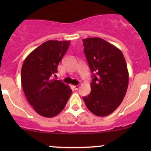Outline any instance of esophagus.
<instances>
[{
  "instance_id": "esophagus-1",
  "label": "esophagus",
  "mask_w": 151,
  "mask_h": 151,
  "mask_svg": "<svg viewBox=\"0 0 151 151\" xmlns=\"http://www.w3.org/2000/svg\"><path fill=\"white\" fill-rule=\"evenodd\" d=\"M73 88L74 90H78L79 88H80V85H73Z\"/></svg>"
}]
</instances>
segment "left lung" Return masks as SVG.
Masks as SVG:
<instances>
[{"label": "left lung", "instance_id": "8db88e82", "mask_svg": "<svg viewBox=\"0 0 151 151\" xmlns=\"http://www.w3.org/2000/svg\"><path fill=\"white\" fill-rule=\"evenodd\" d=\"M84 52L93 73L91 93L83 97L87 108L106 116L122 102L129 85V71L122 52L99 37L83 39Z\"/></svg>", "mask_w": 151, "mask_h": 151}]
</instances>
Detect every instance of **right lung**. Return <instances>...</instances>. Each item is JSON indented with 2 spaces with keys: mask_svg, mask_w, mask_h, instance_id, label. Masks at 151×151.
Instances as JSON below:
<instances>
[{
  "mask_svg": "<svg viewBox=\"0 0 151 151\" xmlns=\"http://www.w3.org/2000/svg\"><path fill=\"white\" fill-rule=\"evenodd\" d=\"M69 44L68 41H47L32 51L22 64L21 82L25 95L34 110L43 117L58 115L72 92L68 85L53 78Z\"/></svg>",
  "mask_w": 151,
  "mask_h": 151,
  "instance_id": "obj_1",
  "label": "right lung"
}]
</instances>
